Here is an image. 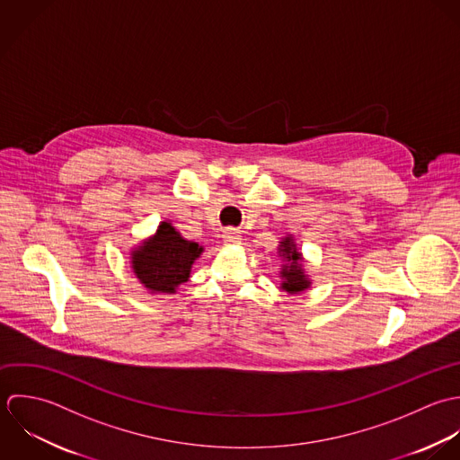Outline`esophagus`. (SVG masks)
Wrapping results in <instances>:
<instances>
[{
    "instance_id": "34e87169",
    "label": "esophagus",
    "mask_w": 460,
    "mask_h": 460,
    "mask_svg": "<svg viewBox=\"0 0 460 460\" xmlns=\"http://www.w3.org/2000/svg\"><path fill=\"white\" fill-rule=\"evenodd\" d=\"M224 242L229 243V245H238L242 243V233L238 229H233V227H227L224 229Z\"/></svg>"
}]
</instances>
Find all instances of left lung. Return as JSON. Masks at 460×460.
I'll return each mask as SVG.
<instances>
[{
  "instance_id": "left-lung-1",
  "label": "left lung",
  "mask_w": 460,
  "mask_h": 460,
  "mask_svg": "<svg viewBox=\"0 0 460 460\" xmlns=\"http://www.w3.org/2000/svg\"><path fill=\"white\" fill-rule=\"evenodd\" d=\"M277 256L280 258V289L289 295L304 293L311 288V277L307 276L304 269V256L296 247V242L293 240V234H286L280 238L277 247Z\"/></svg>"
}]
</instances>
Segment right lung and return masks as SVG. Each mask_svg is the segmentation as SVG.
<instances>
[{"label":"right lung","mask_w":460,"mask_h":460,"mask_svg":"<svg viewBox=\"0 0 460 460\" xmlns=\"http://www.w3.org/2000/svg\"><path fill=\"white\" fill-rule=\"evenodd\" d=\"M202 252V245L186 240L171 220H164L153 236L131 249L129 265L151 295H174L190 279L191 267Z\"/></svg>","instance_id":"add662e5"}]
</instances>
